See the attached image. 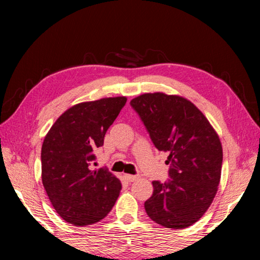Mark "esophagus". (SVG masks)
Listing matches in <instances>:
<instances>
[{
	"instance_id": "34e87169",
	"label": "esophagus",
	"mask_w": 260,
	"mask_h": 260,
	"mask_svg": "<svg viewBox=\"0 0 260 260\" xmlns=\"http://www.w3.org/2000/svg\"><path fill=\"white\" fill-rule=\"evenodd\" d=\"M124 178L127 180L128 182H132V181H135L136 179H138V175H132V174H125Z\"/></svg>"
}]
</instances>
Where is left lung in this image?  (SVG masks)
<instances>
[{
  "label": "left lung",
  "mask_w": 260,
  "mask_h": 260,
  "mask_svg": "<svg viewBox=\"0 0 260 260\" xmlns=\"http://www.w3.org/2000/svg\"><path fill=\"white\" fill-rule=\"evenodd\" d=\"M152 143L169 152L170 179L152 181L144 203L149 218L166 228L182 230L210 208L221 177L222 147L217 132L196 105L178 95L148 93L131 101Z\"/></svg>",
  "instance_id": "obj_1"
}]
</instances>
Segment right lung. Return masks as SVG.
I'll return each instance as SVG.
<instances>
[{
    "label": "right lung",
    "mask_w": 260,
    "mask_h": 260,
    "mask_svg": "<svg viewBox=\"0 0 260 260\" xmlns=\"http://www.w3.org/2000/svg\"><path fill=\"white\" fill-rule=\"evenodd\" d=\"M126 101L118 96L73 105L55 121L43 141V187L56 212L74 226L102 220L119 196V179L108 169L93 171L89 165Z\"/></svg>",
    "instance_id": "add662e5"
}]
</instances>
